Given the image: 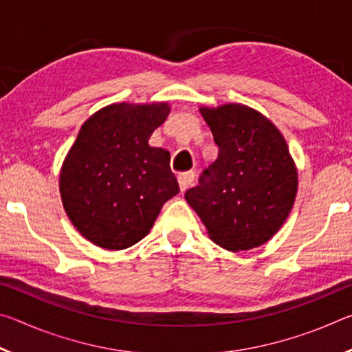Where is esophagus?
<instances>
[{
  "label": "esophagus",
  "instance_id": "esophagus-1",
  "mask_svg": "<svg viewBox=\"0 0 352 352\" xmlns=\"http://www.w3.org/2000/svg\"><path fill=\"white\" fill-rule=\"evenodd\" d=\"M194 178H195L194 172H190V170L189 172H183V174L178 175V186H180L182 192L189 186L190 183L194 182Z\"/></svg>",
  "mask_w": 352,
  "mask_h": 352
}]
</instances>
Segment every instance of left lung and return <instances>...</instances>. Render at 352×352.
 Wrapping results in <instances>:
<instances>
[{
	"label": "left lung",
	"mask_w": 352,
	"mask_h": 352,
	"mask_svg": "<svg viewBox=\"0 0 352 352\" xmlns=\"http://www.w3.org/2000/svg\"><path fill=\"white\" fill-rule=\"evenodd\" d=\"M219 157L184 194L211 239L230 252L252 250L278 233L292 211L298 172L281 132L242 104L200 107Z\"/></svg>",
	"instance_id": "1"
}]
</instances>
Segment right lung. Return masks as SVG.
Masks as SVG:
<instances>
[{"label": "right lung", "instance_id": "add662e5", "mask_svg": "<svg viewBox=\"0 0 352 352\" xmlns=\"http://www.w3.org/2000/svg\"><path fill=\"white\" fill-rule=\"evenodd\" d=\"M168 102L111 104L83 122L58 178L76 230L105 250L135 245L178 194L166 148L148 138L166 121Z\"/></svg>", "mask_w": 352, "mask_h": 352}]
</instances>
